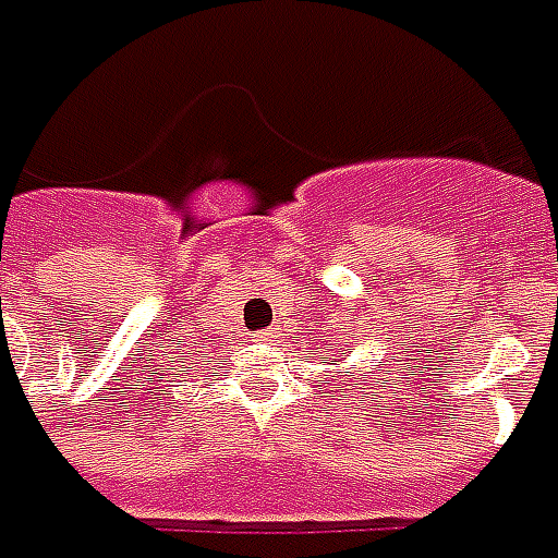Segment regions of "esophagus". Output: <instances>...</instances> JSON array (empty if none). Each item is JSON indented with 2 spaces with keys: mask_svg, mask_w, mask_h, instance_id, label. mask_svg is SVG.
<instances>
[{
  "mask_svg": "<svg viewBox=\"0 0 558 558\" xmlns=\"http://www.w3.org/2000/svg\"><path fill=\"white\" fill-rule=\"evenodd\" d=\"M253 338H255V343H267V341H274L276 332L274 329H262V332H255Z\"/></svg>",
  "mask_w": 558,
  "mask_h": 558,
  "instance_id": "1",
  "label": "esophagus"
}]
</instances>
